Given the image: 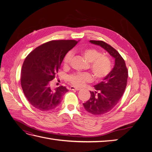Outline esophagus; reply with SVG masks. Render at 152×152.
I'll return each mask as SVG.
<instances>
[{"mask_svg": "<svg viewBox=\"0 0 152 152\" xmlns=\"http://www.w3.org/2000/svg\"><path fill=\"white\" fill-rule=\"evenodd\" d=\"M70 90H72V91H79L80 89L78 88V87H73V86H71L70 87Z\"/></svg>", "mask_w": 152, "mask_h": 152, "instance_id": "1", "label": "esophagus"}]
</instances>
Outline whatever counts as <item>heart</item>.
Instances as JSON below:
<instances>
[{"instance_id":"heart-1","label":"heart","mask_w":152,"mask_h":152,"mask_svg":"<svg viewBox=\"0 0 152 152\" xmlns=\"http://www.w3.org/2000/svg\"><path fill=\"white\" fill-rule=\"evenodd\" d=\"M82 56L87 62L91 63V69L96 79H102L107 77L111 71V62L106 56L102 55L99 50L93 48H86L80 50ZM72 57V53L68 52L65 56L63 65L68 66ZM92 80V77L87 73H75L68 77V80L74 86L79 87L86 82Z\"/></svg>"}]
</instances>
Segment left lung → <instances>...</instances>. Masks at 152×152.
Returning <instances> with one entry per match:
<instances>
[{
  "label": "left lung",
  "instance_id": "1",
  "mask_svg": "<svg viewBox=\"0 0 152 152\" xmlns=\"http://www.w3.org/2000/svg\"><path fill=\"white\" fill-rule=\"evenodd\" d=\"M91 44L103 48L115 59V65L102 82L95 85L94 91H90L91 98L84 107L93 115H102L110 111L120 100L126 89L128 71L125 61L111 45L102 40H89Z\"/></svg>",
  "mask_w": 152,
  "mask_h": 152
}]
</instances>
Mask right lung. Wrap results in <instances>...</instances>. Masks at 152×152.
<instances>
[{
	"label": "right lung",
	"mask_w": 152,
	"mask_h": 152,
	"mask_svg": "<svg viewBox=\"0 0 152 152\" xmlns=\"http://www.w3.org/2000/svg\"><path fill=\"white\" fill-rule=\"evenodd\" d=\"M74 40H51L31 51L23 64L21 84L29 103L40 111L56 108L68 89L59 86L52 89L54 79L66 53L77 44Z\"/></svg>",
	"instance_id": "obj_1"
}]
</instances>
